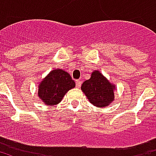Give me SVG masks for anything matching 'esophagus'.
Masks as SVG:
<instances>
[{
    "label": "esophagus",
    "instance_id": "esophagus-1",
    "mask_svg": "<svg viewBox=\"0 0 156 156\" xmlns=\"http://www.w3.org/2000/svg\"><path fill=\"white\" fill-rule=\"evenodd\" d=\"M76 87L78 88L81 87V81H79V80H77V81H76Z\"/></svg>",
    "mask_w": 156,
    "mask_h": 156
}]
</instances>
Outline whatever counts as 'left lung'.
Returning a JSON list of instances; mask_svg holds the SVG:
<instances>
[{
    "mask_svg": "<svg viewBox=\"0 0 156 156\" xmlns=\"http://www.w3.org/2000/svg\"><path fill=\"white\" fill-rule=\"evenodd\" d=\"M81 89L88 101L98 108L107 107L115 100V84L110 83L98 70H94L90 78L83 82Z\"/></svg>",
    "mask_w": 156,
    "mask_h": 156,
    "instance_id": "left-lung-1",
    "label": "left lung"
}]
</instances>
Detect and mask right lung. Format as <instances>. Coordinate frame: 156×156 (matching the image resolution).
<instances>
[{"label":"right lung","instance_id":"obj_1","mask_svg":"<svg viewBox=\"0 0 156 156\" xmlns=\"http://www.w3.org/2000/svg\"><path fill=\"white\" fill-rule=\"evenodd\" d=\"M75 87L71 76L62 69L51 70L38 85V97L45 105L53 106L59 104L68 90Z\"/></svg>","mask_w":156,"mask_h":156}]
</instances>
